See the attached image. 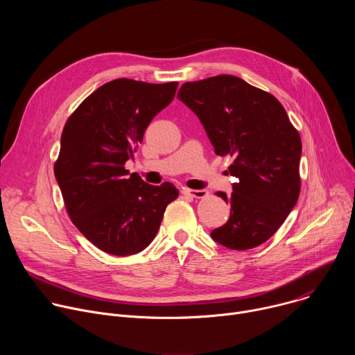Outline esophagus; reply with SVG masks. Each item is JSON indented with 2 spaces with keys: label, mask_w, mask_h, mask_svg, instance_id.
I'll list each match as a JSON object with an SVG mask.
<instances>
[{
  "label": "esophagus",
  "mask_w": 355,
  "mask_h": 355,
  "mask_svg": "<svg viewBox=\"0 0 355 355\" xmlns=\"http://www.w3.org/2000/svg\"><path fill=\"white\" fill-rule=\"evenodd\" d=\"M184 195L192 196V198H205L208 195L207 189H189V188H184L182 189Z\"/></svg>",
  "instance_id": "obj_1"
}]
</instances>
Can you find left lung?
Masks as SVG:
<instances>
[{
    "instance_id": "left-lung-1",
    "label": "left lung",
    "mask_w": 355,
    "mask_h": 355,
    "mask_svg": "<svg viewBox=\"0 0 355 355\" xmlns=\"http://www.w3.org/2000/svg\"><path fill=\"white\" fill-rule=\"evenodd\" d=\"M178 99L198 116L218 156H229V220L211 232L232 250L254 248L285 222L300 192L302 141L279 101L234 76L185 83Z\"/></svg>"
}]
</instances>
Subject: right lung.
Segmentation results:
<instances>
[{
	"label": "right lung",
	"mask_w": 355,
	"mask_h": 355,
	"mask_svg": "<svg viewBox=\"0 0 355 355\" xmlns=\"http://www.w3.org/2000/svg\"><path fill=\"white\" fill-rule=\"evenodd\" d=\"M177 87L110 81L87 96L64 125L55 177L71 222L108 254L125 257L144 250L178 196L173 184L150 185L123 167Z\"/></svg>",
	"instance_id": "add662e5"
}]
</instances>
